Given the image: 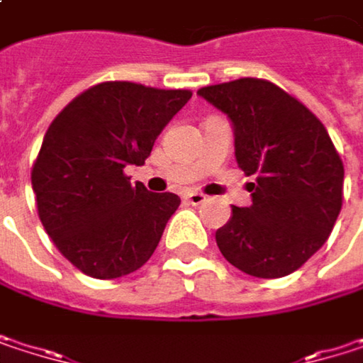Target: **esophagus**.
<instances>
[{
    "mask_svg": "<svg viewBox=\"0 0 363 363\" xmlns=\"http://www.w3.org/2000/svg\"><path fill=\"white\" fill-rule=\"evenodd\" d=\"M184 199H186L189 203H193V206H199V203H203L208 197H206L203 193H199V191H189V193L184 195Z\"/></svg>",
    "mask_w": 363,
    "mask_h": 363,
    "instance_id": "34e87169",
    "label": "esophagus"
}]
</instances>
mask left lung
<instances>
[{"label": "left lung", "instance_id": "obj_1", "mask_svg": "<svg viewBox=\"0 0 363 363\" xmlns=\"http://www.w3.org/2000/svg\"><path fill=\"white\" fill-rule=\"evenodd\" d=\"M229 115L252 206H233L216 231L223 256L240 271L273 279L303 267L326 244L342 206L345 168L324 123L279 86L242 77L197 90Z\"/></svg>", "mask_w": 363, "mask_h": 363}]
</instances>
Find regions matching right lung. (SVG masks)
<instances>
[{
    "label": "right lung",
    "mask_w": 363,
    "mask_h": 363,
    "mask_svg": "<svg viewBox=\"0 0 363 363\" xmlns=\"http://www.w3.org/2000/svg\"><path fill=\"white\" fill-rule=\"evenodd\" d=\"M191 90L103 82L75 96L50 123L31 182L37 214L54 246L96 279L140 269L181 206L174 193L132 184L125 166H143Z\"/></svg>",
    "instance_id": "obj_1"
}]
</instances>
